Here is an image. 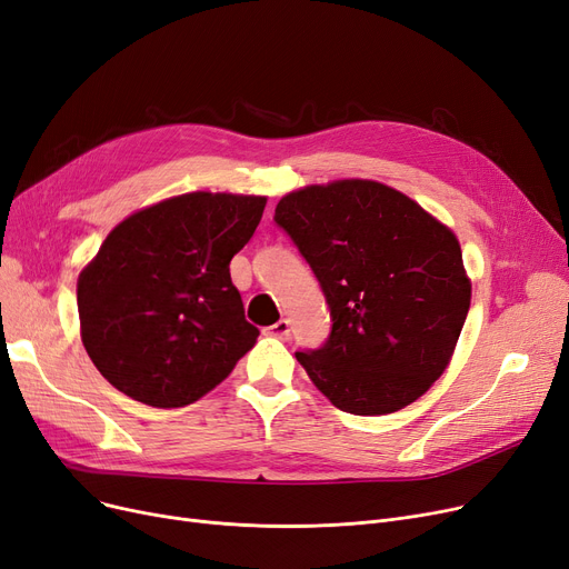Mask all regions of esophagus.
<instances>
[{
    "instance_id": "34e87169",
    "label": "esophagus",
    "mask_w": 569,
    "mask_h": 569,
    "mask_svg": "<svg viewBox=\"0 0 569 569\" xmlns=\"http://www.w3.org/2000/svg\"><path fill=\"white\" fill-rule=\"evenodd\" d=\"M264 335L277 337V339H288V337H290V323H288V318H281V320H277L274 326L264 328Z\"/></svg>"
}]
</instances>
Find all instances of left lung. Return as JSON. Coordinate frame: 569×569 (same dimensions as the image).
<instances>
[{
	"instance_id": "1",
	"label": "left lung",
	"mask_w": 569,
	"mask_h": 569,
	"mask_svg": "<svg viewBox=\"0 0 569 569\" xmlns=\"http://www.w3.org/2000/svg\"><path fill=\"white\" fill-rule=\"evenodd\" d=\"M277 226L313 269L328 341L295 358L341 411L405 409L443 375L472 300L456 234L400 190L343 179L281 197Z\"/></svg>"
}]
</instances>
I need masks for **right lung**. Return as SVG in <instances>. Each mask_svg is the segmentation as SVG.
<instances>
[{
	"label": "right lung",
	"instance_id": "obj_1",
	"mask_svg": "<svg viewBox=\"0 0 569 569\" xmlns=\"http://www.w3.org/2000/svg\"><path fill=\"white\" fill-rule=\"evenodd\" d=\"M267 197L188 192L118 223L81 271V339L100 375L158 409L192 405L260 335L243 316L230 260Z\"/></svg>",
	"mask_w": 569,
	"mask_h": 569
}]
</instances>
